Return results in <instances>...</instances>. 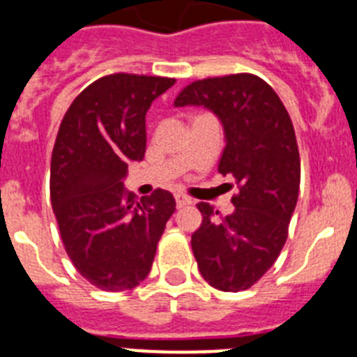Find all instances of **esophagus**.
<instances>
[{
	"label": "esophagus",
	"instance_id": "esophagus-1",
	"mask_svg": "<svg viewBox=\"0 0 357 357\" xmlns=\"http://www.w3.org/2000/svg\"><path fill=\"white\" fill-rule=\"evenodd\" d=\"M175 202H176V207H184L191 204V198L188 195H182V193H176L175 195Z\"/></svg>",
	"mask_w": 357,
	"mask_h": 357
}]
</instances>
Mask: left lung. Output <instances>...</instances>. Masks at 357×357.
I'll return each mask as SVG.
<instances>
[{"instance_id":"left-lung-1","label":"left lung","mask_w":357,"mask_h":357,"mask_svg":"<svg viewBox=\"0 0 357 357\" xmlns=\"http://www.w3.org/2000/svg\"><path fill=\"white\" fill-rule=\"evenodd\" d=\"M176 107L204 105L222 119L227 146L218 172L238 185L234 213L200 202L191 236L202 277L222 291L248 289L273 266L288 239L301 188V153L284 103L257 75L236 73L191 82Z\"/></svg>"}]
</instances>
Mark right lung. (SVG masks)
I'll list each match as a JSON object with an SVG mask.
<instances>
[{
  "label": "right lung",
  "instance_id": "add662e5",
  "mask_svg": "<svg viewBox=\"0 0 357 357\" xmlns=\"http://www.w3.org/2000/svg\"><path fill=\"white\" fill-rule=\"evenodd\" d=\"M175 78L112 73L78 94L62 118L50 195L73 266L103 291H125L151 270L175 198L155 189L137 202L121 178L146 150V110Z\"/></svg>",
  "mask_w": 357,
  "mask_h": 357
}]
</instances>
